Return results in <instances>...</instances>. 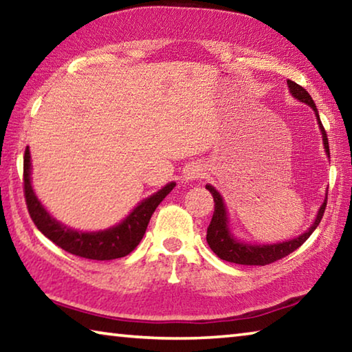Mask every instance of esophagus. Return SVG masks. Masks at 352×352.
<instances>
[{
  "instance_id": "obj_1",
  "label": "esophagus",
  "mask_w": 352,
  "mask_h": 352,
  "mask_svg": "<svg viewBox=\"0 0 352 352\" xmlns=\"http://www.w3.org/2000/svg\"><path fill=\"white\" fill-rule=\"evenodd\" d=\"M183 177L186 182H192V180H199V178L204 177V168L197 163H190L184 168Z\"/></svg>"
}]
</instances>
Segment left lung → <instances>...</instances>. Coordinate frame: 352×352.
I'll return each mask as SVG.
<instances>
[{
    "instance_id": "1",
    "label": "left lung",
    "mask_w": 352,
    "mask_h": 352,
    "mask_svg": "<svg viewBox=\"0 0 352 352\" xmlns=\"http://www.w3.org/2000/svg\"><path fill=\"white\" fill-rule=\"evenodd\" d=\"M287 85L292 96L300 100V102L307 104L315 111L321 135H323V144L326 148V153L329 155L327 135L324 132L323 124L320 121L318 110L317 107H315V102L312 100L311 94H309L301 85H298V83L292 80H287ZM206 189L210 190L214 199V214H212L211 223L208 226V231H206L208 245H210V248L219 256L220 259L234 262V264H241V265H267L278 259L285 258V256L290 254L292 252H295L296 248H300L302 243L309 239V236L314 233V230L317 228L318 223L321 222V219H323L326 204H327V195H326L323 205L320 206V210L317 212V219H315V222L312 223L311 228H309L306 233L295 237V239L279 242V243H270V245H252V243L237 241L236 237L231 234L230 226H228V214H226V208L223 205L222 195H220L217 190L211 186V184H206Z\"/></svg>"
}]
</instances>
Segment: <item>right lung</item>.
<instances>
[{
  "label": "right lung",
  "instance_id": "1",
  "mask_svg": "<svg viewBox=\"0 0 352 352\" xmlns=\"http://www.w3.org/2000/svg\"><path fill=\"white\" fill-rule=\"evenodd\" d=\"M23 183H25V199L29 216H31L32 222L41 233L65 252L93 261L118 259L132 253L141 242L142 236H144L153 211L157 210V206L162 204L166 195L175 188L174 182L168 183L158 192L142 200L116 226H111V228L104 231H94V233H82V231L71 230L68 226L57 222L40 204L31 184V153H29V147H26L25 160H23Z\"/></svg>",
  "mask_w": 352,
  "mask_h": 352
}]
</instances>
